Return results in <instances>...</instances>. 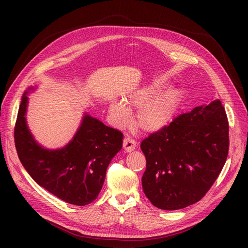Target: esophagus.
Here are the masks:
<instances>
[{
  "instance_id": "1",
  "label": "esophagus",
  "mask_w": 248,
  "mask_h": 248,
  "mask_svg": "<svg viewBox=\"0 0 248 248\" xmlns=\"http://www.w3.org/2000/svg\"><path fill=\"white\" fill-rule=\"evenodd\" d=\"M137 147V141L131 138H125L123 140V148L126 152H131Z\"/></svg>"
}]
</instances>
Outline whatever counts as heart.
<instances>
[{
	"label": "heart",
	"mask_w": 248,
	"mask_h": 248,
	"mask_svg": "<svg viewBox=\"0 0 248 248\" xmlns=\"http://www.w3.org/2000/svg\"><path fill=\"white\" fill-rule=\"evenodd\" d=\"M167 86V80L158 78L141 86L124 97V103L109 104V114L115 122L124 126L129 121L131 109H139L136 125L140 130L154 133L166 128L174 119L182 101V92L177 87Z\"/></svg>",
	"instance_id": "b5f03b06"
}]
</instances>
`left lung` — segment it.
<instances>
[{
    "instance_id": "8db88e82",
    "label": "left lung",
    "mask_w": 248,
    "mask_h": 248,
    "mask_svg": "<svg viewBox=\"0 0 248 248\" xmlns=\"http://www.w3.org/2000/svg\"><path fill=\"white\" fill-rule=\"evenodd\" d=\"M147 168L142 190L162 210L199 202L213 185L229 153V122L219 99L194 108L141 141Z\"/></svg>"
}]
</instances>
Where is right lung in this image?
I'll return each instance as SVG.
<instances>
[{
	"instance_id": "obj_1",
	"label": "right lung",
	"mask_w": 248,
	"mask_h": 248,
	"mask_svg": "<svg viewBox=\"0 0 248 248\" xmlns=\"http://www.w3.org/2000/svg\"><path fill=\"white\" fill-rule=\"evenodd\" d=\"M29 88L22 95L14 128V140L22 166L43 188L68 204L86 206L102 188L107 170L122 149L121 131L84 115L72 140L63 148L47 149L34 139L27 124Z\"/></svg>"
}]
</instances>
